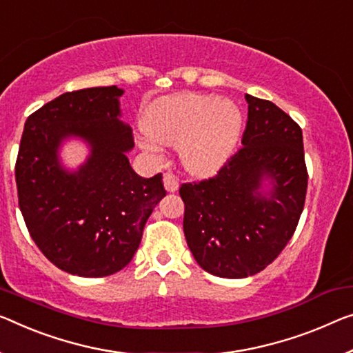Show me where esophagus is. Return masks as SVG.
Segmentation results:
<instances>
[{
	"mask_svg": "<svg viewBox=\"0 0 353 353\" xmlns=\"http://www.w3.org/2000/svg\"><path fill=\"white\" fill-rule=\"evenodd\" d=\"M164 186L169 192L178 191V186H180V183H178V178L173 175L172 172L164 173Z\"/></svg>",
	"mask_w": 353,
	"mask_h": 353,
	"instance_id": "esophagus-1",
	"label": "esophagus"
}]
</instances>
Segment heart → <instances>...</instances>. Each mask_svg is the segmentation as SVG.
<instances>
[{
    "instance_id": "heart-1",
    "label": "heart",
    "mask_w": 353,
    "mask_h": 353,
    "mask_svg": "<svg viewBox=\"0 0 353 353\" xmlns=\"http://www.w3.org/2000/svg\"><path fill=\"white\" fill-rule=\"evenodd\" d=\"M243 113L235 102L186 93L165 97L145 117L142 142L148 150L178 145L183 165L192 173L218 170L235 151Z\"/></svg>"
}]
</instances>
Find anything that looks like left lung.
Here are the masks:
<instances>
[{
  "instance_id": "obj_1",
  "label": "left lung",
  "mask_w": 353,
  "mask_h": 353,
  "mask_svg": "<svg viewBox=\"0 0 353 353\" xmlns=\"http://www.w3.org/2000/svg\"><path fill=\"white\" fill-rule=\"evenodd\" d=\"M241 143L214 176L183 183V230L197 263L219 278H248L268 267L296 230L307 169L301 128L271 101L246 94ZM263 177L274 188L260 194Z\"/></svg>"
}]
</instances>
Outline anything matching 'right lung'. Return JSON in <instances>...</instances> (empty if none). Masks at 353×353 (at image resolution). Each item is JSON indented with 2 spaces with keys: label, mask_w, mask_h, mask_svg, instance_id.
<instances>
[{
  "label": "right lung",
  "mask_w": 353,
  "mask_h": 353,
  "mask_svg": "<svg viewBox=\"0 0 353 353\" xmlns=\"http://www.w3.org/2000/svg\"><path fill=\"white\" fill-rule=\"evenodd\" d=\"M121 94L117 86H99L47 102L26 120L15 161L19 207L32 241L55 267L83 278L113 274L131 262L165 195L162 173L142 178L129 165L134 137L118 120ZM69 134L92 145L75 174L56 158Z\"/></svg>",
  "instance_id": "1"
}]
</instances>
